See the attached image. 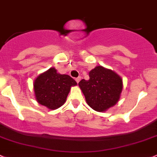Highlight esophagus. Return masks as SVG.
<instances>
[{
  "instance_id": "esophagus-1",
  "label": "esophagus",
  "mask_w": 157,
  "mask_h": 157,
  "mask_svg": "<svg viewBox=\"0 0 157 157\" xmlns=\"http://www.w3.org/2000/svg\"><path fill=\"white\" fill-rule=\"evenodd\" d=\"M80 80H81V77H80V76H78V78H75V81H76V82H77V83H78V82H79V81H80Z\"/></svg>"
}]
</instances>
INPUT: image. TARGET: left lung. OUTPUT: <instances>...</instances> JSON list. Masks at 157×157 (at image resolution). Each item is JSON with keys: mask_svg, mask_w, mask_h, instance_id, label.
I'll return each mask as SVG.
<instances>
[{"mask_svg": "<svg viewBox=\"0 0 157 157\" xmlns=\"http://www.w3.org/2000/svg\"><path fill=\"white\" fill-rule=\"evenodd\" d=\"M78 86L90 107L105 112L119 101L123 83L114 71L98 66L89 72V79L81 80Z\"/></svg>", "mask_w": 157, "mask_h": 157, "instance_id": "left-lung-1", "label": "left lung"}]
</instances>
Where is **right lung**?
Instances as JSON below:
<instances>
[{
  "mask_svg": "<svg viewBox=\"0 0 157 157\" xmlns=\"http://www.w3.org/2000/svg\"><path fill=\"white\" fill-rule=\"evenodd\" d=\"M76 82L68 75H61L54 67L40 74L33 83L37 102L54 110L64 104L71 87Z\"/></svg>",
  "mask_w": 157,
  "mask_h": 157,
  "instance_id": "obj_1",
  "label": "right lung"
}]
</instances>
